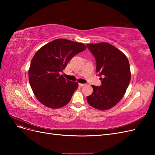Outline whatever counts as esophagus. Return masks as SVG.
Returning <instances> with one entry per match:
<instances>
[{"mask_svg": "<svg viewBox=\"0 0 155 155\" xmlns=\"http://www.w3.org/2000/svg\"><path fill=\"white\" fill-rule=\"evenodd\" d=\"M79 85L80 87H83L85 85V84H83V83H79Z\"/></svg>", "mask_w": 155, "mask_h": 155, "instance_id": "1", "label": "esophagus"}]
</instances>
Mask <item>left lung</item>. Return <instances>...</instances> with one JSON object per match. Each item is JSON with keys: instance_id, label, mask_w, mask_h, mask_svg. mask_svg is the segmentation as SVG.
<instances>
[{"instance_id": "8db88e82", "label": "left lung", "mask_w": 155, "mask_h": 155, "mask_svg": "<svg viewBox=\"0 0 155 155\" xmlns=\"http://www.w3.org/2000/svg\"><path fill=\"white\" fill-rule=\"evenodd\" d=\"M96 61V72L101 80L100 87L92 85L93 92L87 97L88 104L96 109H111L121 100L130 80V65L125 55L108 43L87 44Z\"/></svg>"}]
</instances>
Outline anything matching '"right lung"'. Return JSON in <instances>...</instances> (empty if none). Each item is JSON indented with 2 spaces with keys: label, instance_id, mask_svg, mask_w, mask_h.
Listing matches in <instances>:
<instances>
[{
  "label": "right lung",
  "instance_id": "add662e5",
  "mask_svg": "<svg viewBox=\"0 0 155 155\" xmlns=\"http://www.w3.org/2000/svg\"><path fill=\"white\" fill-rule=\"evenodd\" d=\"M86 48L81 43L58 39L42 46L35 53L28 70L29 82L42 104L59 109L68 104L78 83L67 80L59 73L74 55Z\"/></svg>",
  "mask_w": 155,
  "mask_h": 155
}]
</instances>
